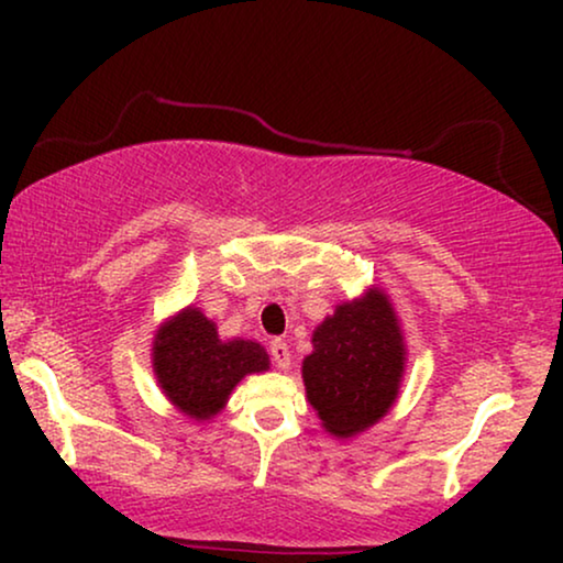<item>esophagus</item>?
Instances as JSON below:
<instances>
[{"label":"esophagus","mask_w":563,"mask_h":563,"mask_svg":"<svg viewBox=\"0 0 563 563\" xmlns=\"http://www.w3.org/2000/svg\"><path fill=\"white\" fill-rule=\"evenodd\" d=\"M268 353H272V361L279 368H287L289 366V358H291V353H289V345L282 341V338H274L272 343H268Z\"/></svg>","instance_id":"34e87169"}]
</instances>
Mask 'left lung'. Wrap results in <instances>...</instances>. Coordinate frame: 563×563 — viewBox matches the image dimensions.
Wrapping results in <instances>:
<instances>
[{"label":"left lung","mask_w":563,"mask_h":563,"mask_svg":"<svg viewBox=\"0 0 563 563\" xmlns=\"http://www.w3.org/2000/svg\"><path fill=\"white\" fill-rule=\"evenodd\" d=\"M312 345L302 379L328 433L356 435L387 415L405 372V345L382 291L338 307L314 330Z\"/></svg>","instance_id":"1"}]
</instances>
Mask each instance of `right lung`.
Returning a JSON list of instances; mask_svg holds the SVG:
<instances>
[{
    "label": "right lung",
    "mask_w": 563,
    "mask_h": 563,
    "mask_svg": "<svg viewBox=\"0 0 563 563\" xmlns=\"http://www.w3.org/2000/svg\"><path fill=\"white\" fill-rule=\"evenodd\" d=\"M153 368L161 389L179 410L207 420L245 374L266 372L268 356L253 341H220L214 322L187 307L158 333Z\"/></svg>",
    "instance_id": "right-lung-1"
}]
</instances>
